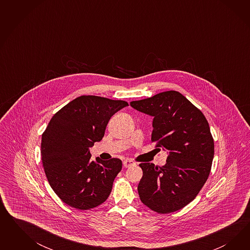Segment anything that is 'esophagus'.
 Wrapping results in <instances>:
<instances>
[{
  "label": "esophagus",
  "mask_w": 250,
  "mask_h": 250,
  "mask_svg": "<svg viewBox=\"0 0 250 250\" xmlns=\"http://www.w3.org/2000/svg\"><path fill=\"white\" fill-rule=\"evenodd\" d=\"M123 165L124 167H129L134 166V165H136V163H135V161L133 160V159H125L124 161H123Z\"/></svg>",
  "instance_id": "34e87169"
}]
</instances>
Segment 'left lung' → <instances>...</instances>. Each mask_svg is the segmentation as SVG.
<instances>
[{
	"mask_svg": "<svg viewBox=\"0 0 250 250\" xmlns=\"http://www.w3.org/2000/svg\"><path fill=\"white\" fill-rule=\"evenodd\" d=\"M130 105L153 119L151 141L168 153L166 165L141 163L137 190L141 202L159 213L189 205L207 181L214 143L205 114L179 91L160 92Z\"/></svg>",
	"mask_w": 250,
	"mask_h": 250,
	"instance_id": "1",
	"label": "left lung"
}]
</instances>
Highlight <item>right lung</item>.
<instances>
[{"instance_id":"1","label":"right lung","mask_w":250,"mask_h":250,"mask_svg":"<svg viewBox=\"0 0 250 250\" xmlns=\"http://www.w3.org/2000/svg\"><path fill=\"white\" fill-rule=\"evenodd\" d=\"M127 105L121 100L83 95L48 123L42 134V163L51 188L66 205L90 210L110 195L121 159L91 160L90 147L103 139L110 118Z\"/></svg>"}]
</instances>
